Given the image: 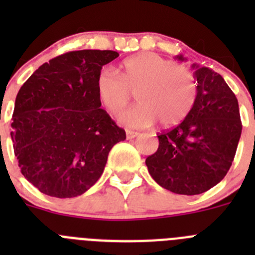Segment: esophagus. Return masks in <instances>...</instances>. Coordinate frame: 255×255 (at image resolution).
I'll return each instance as SVG.
<instances>
[{
    "label": "esophagus",
    "mask_w": 255,
    "mask_h": 255,
    "mask_svg": "<svg viewBox=\"0 0 255 255\" xmlns=\"http://www.w3.org/2000/svg\"><path fill=\"white\" fill-rule=\"evenodd\" d=\"M139 132L138 131H132V130H126V136H128V139H132L135 138V136H138Z\"/></svg>",
    "instance_id": "esophagus-1"
}]
</instances>
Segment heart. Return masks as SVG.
I'll list each match as a JSON object with an SVG mask.
<instances>
[{
	"label": "heart",
	"instance_id": "1",
	"mask_svg": "<svg viewBox=\"0 0 255 255\" xmlns=\"http://www.w3.org/2000/svg\"><path fill=\"white\" fill-rule=\"evenodd\" d=\"M97 96L111 114H120L135 93L138 106L120 115L130 128H148L158 120L164 128L181 123L197 102L198 84L188 67L145 52L126 58L119 75L102 70L96 79Z\"/></svg>",
	"mask_w": 255,
	"mask_h": 255
}]
</instances>
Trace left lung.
Here are the masks:
<instances>
[{
    "mask_svg": "<svg viewBox=\"0 0 255 255\" xmlns=\"http://www.w3.org/2000/svg\"><path fill=\"white\" fill-rule=\"evenodd\" d=\"M191 67L197 102L181 124L159 132L158 149L145 159L158 185L182 195L202 194L226 176L243 129L238 98L224 78L208 67Z\"/></svg>",
    "mask_w": 255,
    "mask_h": 255,
    "instance_id": "1",
    "label": "left lung"
}]
</instances>
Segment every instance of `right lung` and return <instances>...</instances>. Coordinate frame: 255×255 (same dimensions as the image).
Returning a JSON list of instances; mask_svg holds the SVG:
<instances>
[{"instance_id": "1", "label": "right lung", "mask_w": 255, "mask_h": 255, "mask_svg": "<svg viewBox=\"0 0 255 255\" xmlns=\"http://www.w3.org/2000/svg\"><path fill=\"white\" fill-rule=\"evenodd\" d=\"M115 51H71L38 67L20 88L11 139L21 173L40 193L74 198L103 173L110 150L126 139L101 108L96 79Z\"/></svg>"}]
</instances>
